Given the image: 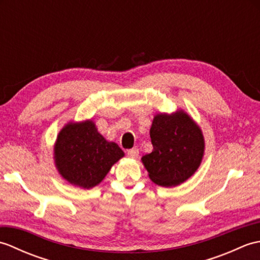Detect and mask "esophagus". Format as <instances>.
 Returning a JSON list of instances; mask_svg holds the SVG:
<instances>
[{"label": "esophagus", "mask_w": 260, "mask_h": 260, "mask_svg": "<svg viewBox=\"0 0 260 260\" xmlns=\"http://www.w3.org/2000/svg\"><path fill=\"white\" fill-rule=\"evenodd\" d=\"M127 155H128L131 158H137L139 156V148H132V150L127 151Z\"/></svg>", "instance_id": "esophagus-1"}]
</instances>
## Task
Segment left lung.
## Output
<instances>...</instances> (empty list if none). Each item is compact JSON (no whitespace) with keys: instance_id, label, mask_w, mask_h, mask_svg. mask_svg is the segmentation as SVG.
Returning <instances> with one entry per match:
<instances>
[{"instance_id":"obj_1","label":"left lung","mask_w":260,"mask_h":260,"mask_svg":"<svg viewBox=\"0 0 260 260\" xmlns=\"http://www.w3.org/2000/svg\"><path fill=\"white\" fill-rule=\"evenodd\" d=\"M150 135L153 151L142 162L154 183L176 186L196 173L204 154V137L184 110L154 116Z\"/></svg>"}]
</instances>
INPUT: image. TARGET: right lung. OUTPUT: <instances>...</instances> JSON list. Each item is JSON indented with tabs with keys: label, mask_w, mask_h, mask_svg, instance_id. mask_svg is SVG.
Segmentation results:
<instances>
[{
	"label": "right lung",
	"mask_w": 260,
	"mask_h": 260,
	"mask_svg": "<svg viewBox=\"0 0 260 260\" xmlns=\"http://www.w3.org/2000/svg\"><path fill=\"white\" fill-rule=\"evenodd\" d=\"M53 154L59 174L70 184L84 189L101 183L110 168L125 155L116 143L98 133L91 119L64 125L54 143Z\"/></svg>",
	"instance_id": "add662e5"
}]
</instances>
